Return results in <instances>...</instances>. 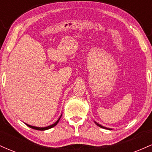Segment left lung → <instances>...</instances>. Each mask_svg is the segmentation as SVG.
I'll list each match as a JSON object with an SVG mask.
<instances>
[{"label": "left lung", "mask_w": 152, "mask_h": 152, "mask_svg": "<svg viewBox=\"0 0 152 152\" xmlns=\"http://www.w3.org/2000/svg\"><path fill=\"white\" fill-rule=\"evenodd\" d=\"M95 122V124H96L97 125V126H99V127H101V128H103V129H108V130H111L112 129H110V128H107V127H105V126H102V125L101 124H98L97 123V122H96V121H94Z\"/></svg>", "instance_id": "obj_1"}]
</instances>
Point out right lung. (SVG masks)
<instances>
[{
  "instance_id": "obj_1",
  "label": "right lung",
  "mask_w": 152,
  "mask_h": 152,
  "mask_svg": "<svg viewBox=\"0 0 152 152\" xmlns=\"http://www.w3.org/2000/svg\"><path fill=\"white\" fill-rule=\"evenodd\" d=\"M61 116H62V114L61 115V116H60V117H59L58 119L57 120V121H56L55 123L53 124L50 125V126H46V127H37V126H31V125L27 124H26V123H25V124H26V125H27L28 126H29V127H30V128H32V129H36V130H40V131H45V130H47V129H51V128H53V127L55 126L58 123L59 120H60V118H61Z\"/></svg>"
}]
</instances>
